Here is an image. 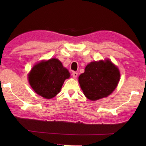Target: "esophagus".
Here are the masks:
<instances>
[{
	"label": "esophagus",
	"instance_id": "1",
	"mask_svg": "<svg viewBox=\"0 0 146 146\" xmlns=\"http://www.w3.org/2000/svg\"><path fill=\"white\" fill-rule=\"evenodd\" d=\"M77 75H78V73H76V72H75V71H74V72H73V73H72V76H73V78H76V77H77Z\"/></svg>",
	"mask_w": 146,
	"mask_h": 146
}]
</instances>
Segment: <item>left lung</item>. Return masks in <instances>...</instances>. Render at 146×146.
I'll use <instances>...</instances> for the list:
<instances>
[{
  "label": "left lung",
  "instance_id": "left-lung-1",
  "mask_svg": "<svg viewBox=\"0 0 146 146\" xmlns=\"http://www.w3.org/2000/svg\"><path fill=\"white\" fill-rule=\"evenodd\" d=\"M120 77L118 68L106 59L88 64L84 73L79 76L78 82L86 97L94 101L110 95L117 88Z\"/></svg>",
  "mask_w": 146,
  "mask_h": 146
}]
</instances>
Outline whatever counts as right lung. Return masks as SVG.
Instances as JSON below:
<instances>
[{
    "label": "right lung",
    "instance_id": "add662e5",
    "mask_svg": "<svg viewBox=\"0 0 146 146\" xmlns=\"http://www.w3.org/2000/svg\"><path fill=\"white\" fill-rule=\"evenodd\" d=\"M70 73L57 58L42 60L35 65L28 74V80L35 92L44 98H53L60 92Z\"/></svg>",
    "mask_w": 146,
    "mask_h": 146
}]
</instances>
